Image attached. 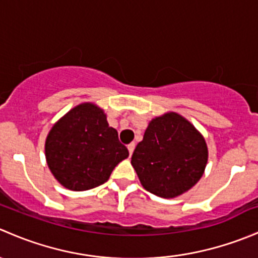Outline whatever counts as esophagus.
<instances>
[{"label":"esophagus","instance_id":"34e87169","mask_svg":"<svg viewBox=\"0 0 258 258\" xmlns=\"http://www.w3.org/2000/svg\"><path fill=\"white\" fill-rule=\"evenodd\" d=\"M135 147H136V144H135V142H131V144H130L128 146H127V148H128V152H130V155H132V153H134V151H135Z\"/></svg>","mask_w":258,"mask_h":258}]
</instances>
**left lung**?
Listing matches in <instances>:
<instances>
[{
	"instance_id": "obj_1",
	"label": "left lung",
	"mask_w": 258,
	"mask_h": 258,
	"mask_svg": "<svg viewBox=\"0 0 258 258\" xmlns=\"http://www.w3.org/2000/svg\"><path fill=\"white\" fill-rule=\"evenodd\" d=\"M204 137L187 119L171 112L152 119L136 146L131 163L151 194L172 199L188 191L207 163Z\"/></svg>"
}]
</instances>
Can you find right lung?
<instances>
[{
	"instance_id": "obj_1",
	"label": "right lung",
	"mask_w": 258,
	"mask_h": 258,
	"mask_svg": "<svg viewBox=\"0 0 258 258\" xmlns=\"http://www.w3.org/2000/svg\"><path fill=\"white\" fill-rule=\"evenodd\" d=\"M128 157L106 114L92 103H82L64 114L46 140V160L57 181L72 191L101 186L113 168Z\"/></svg>"
}]
</instances>
